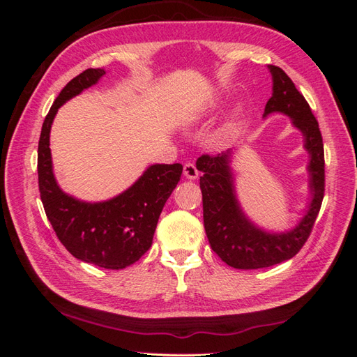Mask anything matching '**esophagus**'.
I'll list each match as a JSON object with an SVG mask.
<instances>
[{
    "mask_svg": "<svg viewBox=\"0 0 357 357\" xmlns=\"http://www.w3.org/2000/svg\"><path fill=\"white\" fill-rule=\"evenodd\" d=\"M183 174H185L190 180H195L198 177V174H199V171L197 169L195 164H192V162H188V164H185V167H183Z\"/></svg>",
    "mask_w": 357,
    "mask_h": 357,
    "instance_id": "obj_1",
    "label": "esophagus"
}]
</instances>
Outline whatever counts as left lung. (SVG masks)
<instances>
[{"label":"left lung","instance_id":"obj_1","mask_svg":"<svg viewBox=\"0 0 357 357\" xmlns=\"http://www.w3.org/2000/svg\"><path fill=\"white\" fill-rule=\"evenodd\" d=\"M269 71L274 86L264 116L274 112L284 113L304 134L305 149L311 155L308 169L312 199L305 218L294 231L266 234L245 219L235 198L228 165L229 152L198 158L197 168L202 172L199 188L205 234L213 252L236 269L266 268L294 257L307 243L325 195V150L319 122L289 75L275 66H269Z\"/></svg>","mask_w":357,"mask_h":357}]
</instances>
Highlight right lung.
I'll return each mask as SVG.
<instances>
[{
  "label": "right lung",
  "mask_w": 357,
  "mask_h": 357,
  "mask_svg": "<svg viewBox=\"0 0 357 357\" xmlns=\"http://www.w3.org/2000/svg\"><path fill=\"white\" fill-rule=\"evenodd\" d=\"M104 74L101 68L84 70L67 83L52 104L38 142V189L53 231L74 257L105 269H122L137 262L152 245L158 219L177 186L183 167L152 165L122 195L98 204L77 201L59 189L49 147L53 117L63 102Z\"/></svg>",
  "instance_id": "right-lung-1"
}]
</instances>
